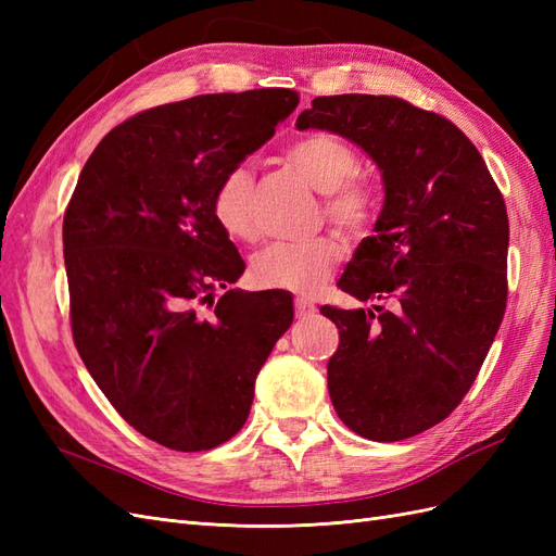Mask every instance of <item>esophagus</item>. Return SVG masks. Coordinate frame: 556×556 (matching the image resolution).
I'll list each match as a JSON object with an SVG mask.
<instances>
[{
    "instance_id": "1",
    "label": "esophagus",
    "mask_w": 556,
    "mask_h": 556,
    "mask_svg": "<svg viewBox=\"0 0 556 556\" xmlns=\"http://www.w3.org/2000/svg\"><path fill=\"white\" fill-rule=\"evenodd\" d=\"M294 311H296V317H299V319H306V317H311V315L317 313V306L313 304V301H308V299H304V296H296V299H294Z\"/></svg>"
}]
</instances>
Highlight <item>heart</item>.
<instances>
[{"label":"heart","mask_w":556,"mask_h":556,"mask_svg":"<svg viewBox=\"0 0 556 556\" xmlns=\"http://www.w3.org/2000/svg\"><path fill=\"white\" fill-rule=\"evenodd\" d=\"M285 160L313 190L325 194V213L331 223L348 231H364L374 223L376 192L359 178L362 160L350 143L333 134H308L285 150ZM211 211L231 239H257V225L252 220V176L245 166H233L220 178ZM341 260V241L327 233L262 250L252 264V276L268 290L313 294Z\"/></svg>","instance_id":"b5f03b06"}]
</instances>
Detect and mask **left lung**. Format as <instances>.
Listing matches in <instances>:
<instances>
[{
    "label": "left lung",
    "instance_id": "1",
    "mask_svg": "<svg viewBox=\"0 0 556 556\" xmlns=\"http://www.w3.org/2000/svg\"><path fill=\"white\" fill-rule=\"evenodd\" d=\"M296 127L339 134L380 169L374 237L339 288L390 308H323L339 327L327 380L345 427L410 439L459 406L494 343L508 299L506 204L466 134L399 97H317Z\"/></svg>",
    "mask_w": 556,
    "mask_h": 556
}]
</instances>
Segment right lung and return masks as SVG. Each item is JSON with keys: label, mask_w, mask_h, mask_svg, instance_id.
<instances>
[{"label": "right lung", "mask_w": 556, "mask_h": 556, "mask_svg": "<svg viewBox=\"0 0 556 556\" xmlns=\"http://www.w3.org/2000/svg\"><path fill=\"white\" fill-rule=\"evenodd\" d=\"M296 104L294 90L266 88L143 111L99 141L66 206L78 355L125 422L164 447L229 441L292 325L282 290H228L214 301L245 264L211 201Z\"/></svg>", "instance_id": "add662e5"}]
</instances>
